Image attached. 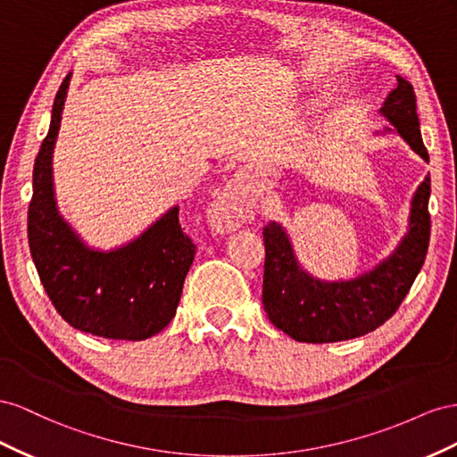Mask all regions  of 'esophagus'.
I'll return each mask as SVG.
<instances>
[{
	"label": "esophagus",
	"mask_w": 457,
	"mask_h": 457,
	"mask_svg": "<svg viewBox=\"0 0 457 457\" xmlns=\"http://www.w3.org/2000/svg\"><path fill=\"white\" fill-rule=\"evenodd\" d=\"M249 201H246V195L243 193L241 181H231L212 203L208 216H211V224L218 231H236L241 228L246 218H249Z\"/></svg>",
	"instance_id": "obj_1"
}]
</instances>
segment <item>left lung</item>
<instances>
[{
	"mask_svg": "<svg viewBox=\"0 0 457 457\" xmlns=\"http://www.w3.org/2000/svg\"><path fill=\"white\" fill-rule=\"evenodd\" d=\"M381 114L393 122L408 145L428 162L417 119L413 86L396 76ZM431 178L415 191L410 229L398 249L375 270L352 281L314 279L298 266L285 229L271 221L262 231L266 246L262 304L278 329L301 343H337L366 335L393 318L420 273L431 237Z\"/></svg>",
	"mask_w": 457,
	"mask_h": 457,
	"instance_id": "1",
	"label": "left lung"
}]
</instances>
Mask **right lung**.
Returning a JSON list of instances; mask_svg holds the SVG:
<instances>
[{"label":"right lung","mask_w":457,"mask_h":457,"mask_svg":"<svg viewBox=\"0 0 457 457\" xmlns=\"http://www.w3.org/2000/svg\"><path fill=\"white\" fill-rule=\"evenodd\" d=\"M71 74L51 111V124L32 174L29 245L37 276L61 318L74 329L120 341H143L162 331L176 316L195 243L179 224L174 206L120 249H87L55 206L51 154Z\"/></svg>","instance_id":"obj_1"}]
</instances>
